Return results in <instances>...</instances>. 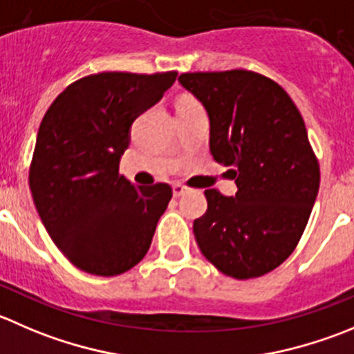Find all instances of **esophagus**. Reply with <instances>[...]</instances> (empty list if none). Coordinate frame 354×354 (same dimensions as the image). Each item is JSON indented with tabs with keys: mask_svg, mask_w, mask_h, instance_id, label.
I'll return each mask as SVG.
<instances>
[{
	"mask_svg": "<svg viewBox=\"0 0 354 354\" xmlns=\"http://www.w3.org/2000/svg\"><path fill=\"white\" fill-rule=\"evenodd\" d=\"M185 192H187V187H183V185H180V183L173 185V195H174V197H181Z\"/></svg>",
	"mask_w": 354,
	"mask_h": 354,
	"instance_id": "34e87169",
	"label": "esophagus"
}]
</instances>
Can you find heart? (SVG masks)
<instances>
[{
    "instance_id": "b5f03b06",
    "label": "heart",
    "mask_w": 354,
    "mask_h": 354,
    "mask_svg": "<svg viewBox=\"0 0 354 354\" xmlns=\"http://www.w3.org/2000/svg\"><path fill=\"white\" fill-rule=\"evenodd\" d=\"M187 105H197V102H195L194 98L185 97V98H181L180 104H178V107H187Z\"/></svg>"
}]
</instances>
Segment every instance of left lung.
<instances>
[{
	"label": "left lung",
	"instance_id": "1",
	"mask_svg": "<svg viewBox=\"0 0 354 354\" xmlns=\"http://www.w3.org/2000/svg\"><path fill=\"white\" fill-rule=\"evenodd\" d=\"M178 81L207 112L211 156L233 167L236 185L233 197L205 190L195 240L225 275L270 273L296 249L320 188L303 118L275 81L256 72H190Z\"/></svg>",
	"mask_w": 354,
	"mask_h": 354
}]
</instances>
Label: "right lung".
Masks as SVG:
<instances>
[{"label":"right lung","instance_id":"add662e5","mask_svg":"<svg viewBox=\"0 0 354 354\" xmlns=\"http://www.w3.org/2000/svg\"><path fill=\"white\" fill-rule=\"evenodd\" d=\"M176 72H100L65 88L41 121L29 187L58 249L98 277L143 259L166 211L169 185L135 187L119 174L131 124L157 104Z\"/></svg>","mask_w":354,"mask_h":354}]
</instances>
